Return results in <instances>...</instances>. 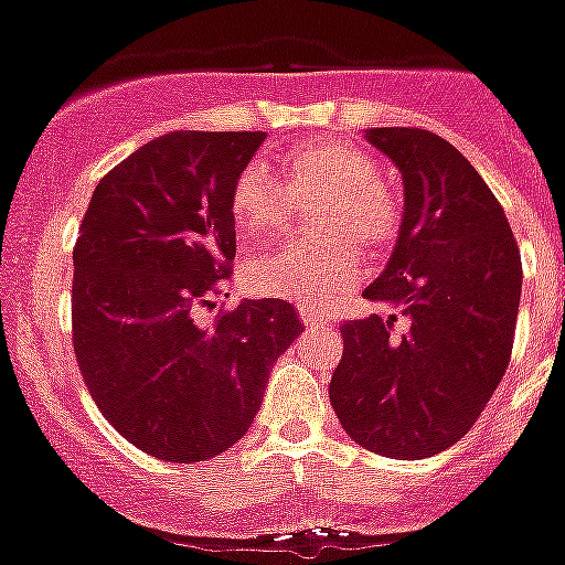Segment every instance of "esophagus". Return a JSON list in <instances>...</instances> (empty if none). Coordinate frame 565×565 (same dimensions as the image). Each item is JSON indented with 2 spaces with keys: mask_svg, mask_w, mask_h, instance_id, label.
Segmentation results:
<instances>
[{
  "mask_svg": "<svg viewBox=\"0 0 565 565\" xmlns=\"http://www.w3.org/2000/svg\"><path fill=\"white\" fill-rule=\"evenodd\" d=\"M299 317H301V322H305V326H322V322H326V317H322V313H317L313 308H301Z\"/></svg>",
  "mask_w": 565,
  "mask_h": 565,
  "instance_id": "obj_1",
  "label": "esophagus"
}]
</instances>
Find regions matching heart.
<instances>
[{"label": "heart", "mask_w": 565, "mask_h": 565, "mask_svg": "<svg viewBox=\"0 0 565 565\" xmlns=\"http://www.w3.org/2000/svg\"><path fill=\"white\" fill-rule=\"evenodd\" d=\"M278 181L264 167H246L231 188V220L243 239H273L287 228L290 203L310 207L313 237L275 248L246 269L248 290L287 296L308 308H328L358 284L361 246L381 255L402 225L398 199L375 179V161L343 140H308L278 161Z\"/></svg>", "instance_id": "1"}]
</instances>
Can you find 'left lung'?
<instances>
[{
  "instance_id": "left-lung-1",
  "label": "left lung",
  "mask_w": 565,
  "mask_h": 565,
  "mask_svg": "<svg viewBox=\"0 0 565 565\" xmlns=\"http://www.w3.org/2000/svg\"><path fill=\"white\" fill-rule=\"evenodd\" d=\"M363 137L402 172L404 211L384 273L363 290L384 313L343 322L328 395L358 446L422 460L472 428L508 372L522 257L492 190L448 140L422 128Z\"/></svg>"
}]
</instances>
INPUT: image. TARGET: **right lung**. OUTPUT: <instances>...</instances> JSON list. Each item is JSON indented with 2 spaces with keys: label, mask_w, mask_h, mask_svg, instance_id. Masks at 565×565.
<instances>
[{
  "label": "right lung",
  "mask_w": 565,
  "mask_h": 565,
  "mask_svg": "<svg viewBox=\"0 0 565 565\" xmlns=\"http://www.w3.org/2000/svg\"><path fill=\"white\" fill-rule=\"evenodd\" d=\"M264 131H170L96 184L73 248V345L102 416L140 451L199 463L255 422L273 363L301 334L290 301L213 322L234 264L231 188Z\"/></svg>",
  "instance_id": "1"
}]
</instances>
